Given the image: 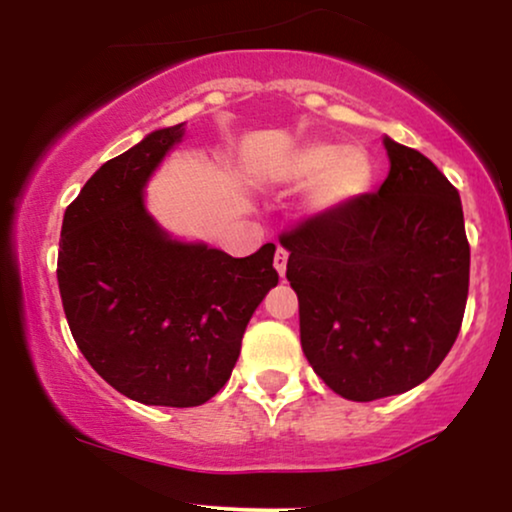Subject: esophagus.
<instances>
[{"label": "esophagus", "mask_w": 512, "mask_h": 512, "mask_svg": "<svg viewBox=\"0 0 512 512\" xmlns=\"http://www.w3.org/2000/svg\"><path fill=\"white\" fill-rule=\"evenodd\" d=\"M286 262H289V252L279 248V250H276V255H274V269H276V274H279V276L286 274Z\"/></svg>", "instance_id": "34e87169"}]
</instances>
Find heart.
<instances>
[{
    "label": "heart",
    "mask_w": 512,
    "mask_h": 512,
    "mask_svg": "<svg viewBox=\"0 0 512 512\" xmlns=\"http://www.w3.org/2000/svg\"><path fill=\"white\" fill-rule=\"evenodd\" d=\"M279 187H301L305 216L337 214L361 199L375 178V163L363 146L303 142L274 156L262 170Z\"/></svg>",
    "instance_id": "heart-1"
}]
</instances>
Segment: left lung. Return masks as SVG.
<instances>
[{"label": "left lung", "mask_w": 512, "mask_h": 512, "mask_svg": "<svg viewBox=\"0 0 512 512\" xmlns=\"http://www.w3.org/2000/svg\"><path fill=\"white\" fill-rule=\"evenodd\" d=\"M383 146L390 173L375 195L281 238L303 354L354 402L424 383L455 344L469 291L460 192L416 149Z\"/></svg>", "instance_id": "obj_1"}]
</instances>
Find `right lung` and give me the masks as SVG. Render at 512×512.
<instances>
[{"instance_id":"1","label":"right lung","mask_w":512,"mask_h":512,"mask_svg":"<svg viewBox=\"0 0 512 512\" xmlns=\"http://www.w3.org/2000/svg\"><path fill=\"white\" fill-rule=\"evenodd\" d=\"M185 137L149 132L88 178L64 211L57 281L69 330L117 392L154 407H197L231 378L245 327L279 284L272 243L231 257L180 240L146 209V185Z\"/></svg>"}]
</instances>
